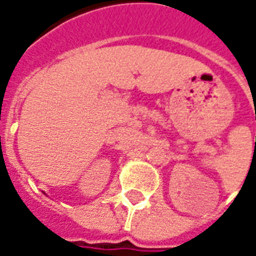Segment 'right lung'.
Masks as SVG:
<instances>
[{
  "label": "right lung",
  "mask_w": 256,
  "mask_h": 256,
  "mask_svg": "<svg viewBox=\"0 0 256 256\" xmlns=\"http://www.w3.org/2000/svg\"><path fill=\"white\" fill-rule=\"evenodd\" d=\"M42 193H45V192H42Z\"/></svg>",
  "instance_id": "right-lung-1"
}]
</instances>
